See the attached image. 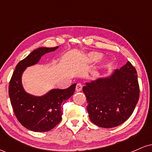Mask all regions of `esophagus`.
<instances>
[{"label":"esophagus","mask_w":152,"mask_h":152,"mask_svg":"<svg viewBox=\"0 0 152 152\" xmlns=\"http://www.w3.org/2000/svg\"><path fill=\"white\" fill-rule=\"evenodd\" d=\"M82 88H83V85L81 84V83H78L76 84V91H81L82 90Z\"/></svg>","instance_id":"1"}]
</instances>
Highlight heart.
<instances>
[{"label":"heart","instance_id":"heart-1","mask_svg":"<svg viewBox=\"0 0 152 152\" xmlns=\"http://www.w3.org/2000/svg\"><path fill=\"white\" fill-rule=\"evenodd\" d=\"M101 54L99 53H91L89 55V57H90V59L92 61H96L97 60V59H99V58L101 57Z\"/></svg>","mask_w":152,"mask_h":152}]
</instances>
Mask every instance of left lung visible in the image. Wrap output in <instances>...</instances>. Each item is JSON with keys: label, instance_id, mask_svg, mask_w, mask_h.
Here are the masks:
<instances>
[{"label": "left lung", "instance_id": "left-lung-1", "mask_svg": "<svg viewBox=\"0 0 152 152\" xmlns=\"http://www.w3.org/2000/svg\"><path fill=\"white\" fill-rule=\"evenodd\" d=\"M91 121L103 128H112L126 121L139 97L135 68L128 61L109 76L86 82L83 87Z\"/></svg>", "mask_w": 152, "mask_h": 152}]
</instances>
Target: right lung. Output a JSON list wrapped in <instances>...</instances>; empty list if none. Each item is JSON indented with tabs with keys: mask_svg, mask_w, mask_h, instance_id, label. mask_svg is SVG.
Masks as SVG:
<instances>
[{
	"mask_svg": "<svg viewBox=\"0 0 152 152\" xmlns=\"http://www.w3.org/2000/svg\"><path fill=\"white\" fill-rule=\"evenodd\" d=\"M58 48L41 47L33 50L17 64L10 81L8 94L15 116L23 126L33 132H48L56 126L61 121L63 105L75 91L76 83L66 89L52 88L42 96L27 93L23 86L22 76L26 69Z\"/></svg>",
	"mask_w": 152,
	"mask_h": 152,
	"instance_id": "add662e5",
	"label": "right lung"
}]
</instances>
